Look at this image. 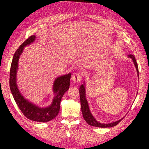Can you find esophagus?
Segmentation results:
<instances>
[{"mask_svg": "<svg viewBox=\"0 0 149 149\" xmlns=\"http://www.w3.org/2000/svg\"><path fill=\"white\" fill-rule=\"evenodd\" d=\"M81 77H82V75L79 74V73L76 72L72 75V80L74 82H79L80 81L81 79Z\"/></svg>", "mask_w": 149, "mask_h": 149, "instance_id": "34e87169", "label": "esophagus"}]
</instances>
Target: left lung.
Instances as JSON below:
<instances>
[{
	"label": "left lung",
	"mask_w": 149,
	"mask_h": 149,
	"mask_svg": "<svg viewBox=\"0 0 149 149\" xmlns=\"http://www.w3.org/2000/svg\"><path fill=\"white\" fill-rule=\"evenodd\" d=\"M128 56L132 59L133 64H134L136 70H137V75L139 76V69H138V65L137 63L136 62L135 58L133 54L128 55ZM85 84L81 85L79 87V95H80V102H81V111L83 116H84V120L86 121V122L88 124L92 126H95V127H114V126L116 125L118 123H119L120 122L122 119L116 121V122H112L110 123H101L95 119V118L93 116V115L91 112L89 110V105H88L87 100L85 97Z\"/></svg>",
	"instance_id": "1"
}]
</instances>
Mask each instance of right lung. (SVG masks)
Here are the masks:
<instances>
[{
    "mask_svg": "<svg viewBox=\"0 0 149 149\" xmlns=\"http://www.w3.org/2000/svg\"><path fill=\"white\" fill-rule=\"evenodd\" d=\"M35 35H31L19 47L14 54L10 70V88L17 107L23 114L29 120L35 122H47L58 114L62 97L70 87L71 74L62 75L55 79L53 85V92L55 96L51 105L47 108H40L29 102L22 95L16 84V74L18 68V60L25 47L33 42Z\"/></svg>",
    "mask_w": 149,
    "mask_h": 149,
    "instance_id": "obj_1",
    "label": "right lung"
}]
</instances>
